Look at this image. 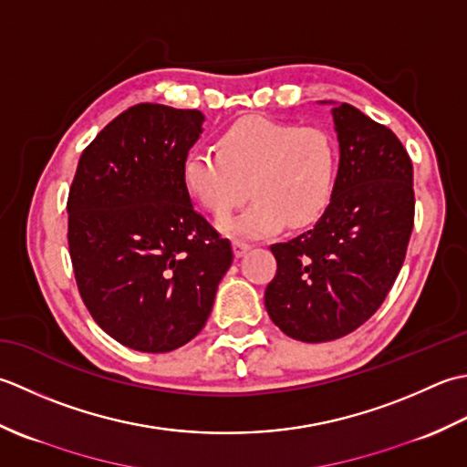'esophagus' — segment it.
Wrapping results in <instances>:
<instances>
[{
  "mask_svg": "<svg viewBox=\"0 0 467 467\" xmlns=\"http://www.w3.org/2000/svg\"><path fill=\"white\" fill-rule=\"evenodd\" d=\"M250 244L247 242H244V240H234V254H235V258H242V255L245 254V252H250Z\"/></svg>",
  "mask_w": 467,
  "mask_h": 467,
  "instance_id": "34e87169",
  "label": "esophagus"
}]
</instances>
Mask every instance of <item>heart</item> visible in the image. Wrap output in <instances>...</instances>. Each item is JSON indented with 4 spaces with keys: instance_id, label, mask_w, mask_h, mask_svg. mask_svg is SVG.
<instances>
[{
    "instance_id": "b5f03b06",
    "label": "heart",
    "mask_w": 467,
    "mask_h": 467,
    "mask_svg": "<svg viewBox=\"0 0 467 467\" xmlns=\"http://www.w3.org/2000/svg\"><path fill=\"white\" fill-rule=\"evenodd\" d=\"M187 193L213 217L255 199L223 230L268 235L286 223L304 230L322 220L337 193L338 147L328 130L265 117L235 120L217 150L192 149L181 165Z\"/></svg>"
}]
</instances>
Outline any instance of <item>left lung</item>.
<instances>
[{"label":"left lung","mask_w":467,"mask_h":467,"mask_svg":"<svg viewBox=\"0 0 467 467\" xmlns=\"http://www.w3.org/2000/svg\"><path fill=\"white\" fill-rule=\"evenodd\" d=\"M332 119L340 147L335 199L312 230L270 245L278 270L265 310L302 342L347 337L373 317L405 262L415 220L413 163L395 132L347 102Z\"/></svg>","instance_id":"1"}]
</instances>
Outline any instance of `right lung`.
Instances as JSON below:
<instances>
[{
  "instance_id": "add662e5",
  "label": "right lung",
  "mask_w": 467,
  "mask_h": 467,
  "mask_svg": "<svg viewBox=\"0 0 467 467\" xmlns=\"http://www.w3.org/2000/svg\"><path fill=\"white\" fill-rule=\"evenodd\" d=\"M203 114L142 102L82 150L68 193V247L84 306L114 340L169 353L195 338L234 262L195 212L181 165Z\"/></svg>"
}]
</instances>
